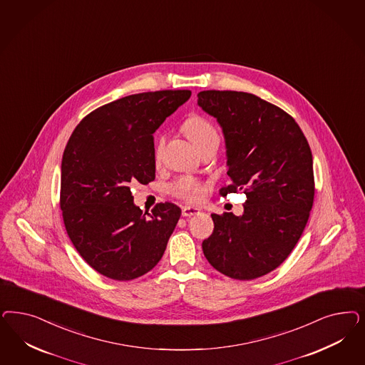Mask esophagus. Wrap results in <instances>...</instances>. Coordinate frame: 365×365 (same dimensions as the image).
Returning a JSON list of instances; mask_svg holds the SVG:
<instances>
[{"mask_svg": "<svg viewBox=\"0 0 365 365\" xmlns=\"http://www.w3.org/2000/svg\"><path fill=\"white\" fill-rule=\"evenodd\" d=\"M200 213V210L199 208H196V207H184L182 208V216H185V217H190V216H193V215H199Z\"/></svg>", "mask_w": 365, "mask_h": 365, "instance_id": "1", "label": "esophagus"}]
</instances>
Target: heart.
Segmentation results:
<instances>
[{
  "label": "heart",
  "mask_w": 365,
  "mask_h": 365,
  "mask_svg": "<svg viewBox=\"0 0 365 365\" xmlns=\"http://www.w3.org/2000/svg\"><path fill=\"white\" fill-rule=\"evenodd\" d=\"M184 131L188 135L189 140L197 148V150H200L201 148L207 145L220 142V135L216 126L208 118L202 115L189 117L184 123ZM163 145H164V138L158 141V145L155 148V160L160 158ZM169 190L177 197L189 201H199L205 193V187L200 180L195 177L182 176L177 178L173 184H170Z\"/></svg>",
  "instance_id": "b5f03b06"
}]
</instances>
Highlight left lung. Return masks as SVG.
<instances>
[{
  "label": "left lung",
  "instance_id": "1",
  "mask_svg": "<svg viewBox=\"0 0 365 365\" xmlns=\"http://www.w3.org/2000/svg\"><path fill=\"white\" fill-rule=\"evenodd\" d=\"M197 98L223 129L231 182L220 195L247 196L242 216L212 213L202 251L224 275L251 281L281 266L305 230L314 200L312 150L294 118L257 95L208 90Z\"/></svg>",
  "mask_w": 365,
  "mask_h": 365
}]
</instances>
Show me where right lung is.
<instances>
[{"mask_svg": "<svg viewBox=\"0 0 365 365\" xmlns=\"http://www.w3.org/2000/svg\"><path fill=\"white\" fill-rule=\"evenodd\" d=\"M189 96V90H163L120 98L83 118L67 142L60 181L66 231L107 278L135 279L164 255L181 210L158 202L146 216L130 187L155 178L154 131Z\"/></svg>", "mask_w": 365, "mask_h": 365, "instance_id": "1", "label": "right lung"}]
</instances>
